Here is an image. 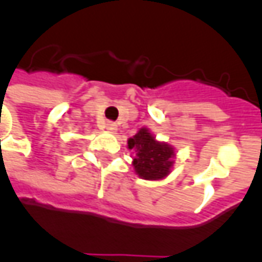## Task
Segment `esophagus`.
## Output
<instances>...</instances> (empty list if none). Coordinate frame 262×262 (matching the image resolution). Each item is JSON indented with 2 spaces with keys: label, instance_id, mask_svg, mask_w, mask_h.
<instances>
[{
  "label": "esophagus",
  "instance_id": "34e87169",
  "mask_svg": "<svg viewBox=\"0 0 262 262\" xmlns=\"http://www.w3.org/2000/svg\"><path fill=\"white\" fill-rule=\"evenodd\" d=\"M105 127H106V130L109 132H116V129H118V125L115 123V122H106V125H105Z\"/></svg>",
  "mask_w": 262,
  "mask_h": 262
}]
</instances>
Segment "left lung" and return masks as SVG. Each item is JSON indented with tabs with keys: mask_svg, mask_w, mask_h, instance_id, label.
Returning a JSON list of instances; mask_svg holds the SVG:
<instances>
[{
	"mask_svg": "<svg viewBox=\"0 0 262 262\" xmlns=\"http://www.w3.org/2000/svg\"><path fill=\"white\" fill-rule=\"evenodd\" d=\"M129 148L136 151L133 167L144 180H160L168 176L174 150L165 143L157 142L147 129H140L127 140Z\"/></svg>",
	"mask_w": 262,
	"mask_h": 262,
	"instance_id": "8db88e82",
	"label": "left lung"
}]
</instances>
